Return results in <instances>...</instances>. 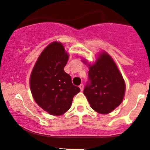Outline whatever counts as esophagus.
Segmentation results:
<instances>
[{
  "mask_svg": "<svg viewBox=\"0 0 150 150\" xmlns=\"http://www.w3.org/2000/svg\"><path fill=\"white\" fill-rule=\"evenodd\" d=\"M79 88H80V89H81V91H83V88H84L83 84H81L80 86H79Z\"/></svg>",
  "mask_w": 150,
  "mask_h": 150,
  "instance_id": "esophagus-1",
  "label": "esophagus"
}]
</instances>
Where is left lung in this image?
<instances>
[{
	"label": "left lung",
	"mask_w": 150,
	"mask_h": 150,
	"mask_svg": "<svg viewBox=\"0 0 150 150\" xmlns=\"http://www.w3.org/2000/svg\"><path fill=\"white\" fill-rule=\"evenodd\" d=\"M125 92V81L115 63L110 55L101 53L90 67L83 90L92 108L99 113H109L122 103Z\"/></svg>",
	"instance_id": "1"
}]
</instances>
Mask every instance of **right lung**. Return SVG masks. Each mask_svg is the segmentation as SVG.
<instances>
[{
  "label": "right lung",
  "mask_w": 150,
  "mask_h": 150,
  "mask_svg": "<svg viewBox=\"0 0 150 150\" xmlns=\"http://www.w3.org/2000/svg\"><path fill=\"white\" fill-rule=\"evenodd\" d=\"M69 55L61 43L50 44L40 55L30 75V89L35 102L53 115H60L71 107L81 91L64 71Z\"/></svg>",
  "instance_id": "add662e5"
}]
</instances>
